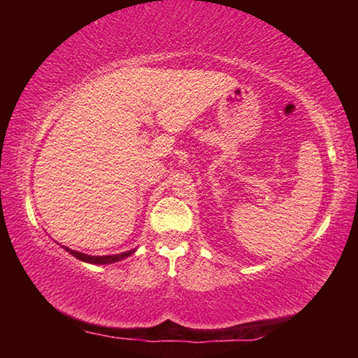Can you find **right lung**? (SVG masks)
I'll return each mask as SVG.
<instances>
[{
	"label": "right lung",
	"mask_w": 358,
	"mask_h": 358,
	"mask_svg": "<svg viewBox=\"0 0 358 358\" xmlns=\"http://www.w3.org/2000/svg\"><path fill=\"white\" fill-rule=\"evenodd\" d=\"M63 248H64V250L68 251L69 254H72V256L77 257L78 260H83V262H88V264H96V265L118 262V260H121V259H126V257L131 256V254L136 251V250H132V251H126V252L113 254V256H88V254H83V252H78V251H74V250H69V248H66V246H63Z\"/></svg>",
	"instance_id": "1"
}]
</instances>
